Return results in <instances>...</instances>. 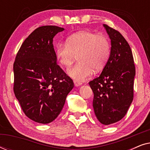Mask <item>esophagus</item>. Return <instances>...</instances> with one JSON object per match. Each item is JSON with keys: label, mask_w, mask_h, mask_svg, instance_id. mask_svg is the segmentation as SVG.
Here are the masks:
<instances>
[{"label": "esophagus", "mask_w": 150, "mask_h": 150, "mask_svg": "<svg viewBox=\"0 0 150 150\" xmlns=\"http://www.w3.org/2000/svg\"><path fill=\"white\" fill-rule=\"evenodd\" d=\"M74 83L75 87H80V86L82 85V83L81 82L78 81H74Z\"/></svg>", "instance_id": "esophagus-1"}]
</instances>
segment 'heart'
Listing matches in <instances>:
<instances>
[{"instance_id": "b5f03b06", "label": "heart", "mask_w": 150, "mask_h": 150, "mask_svg": "<svg viewBox=\"0 0 150 150\" xmlns=\"http://www.w3.org/2000/svg\"><path fill=\"white\" fill-rule=\"evenodd\" d=\"M110 42L107 37L88 30L78 32L59 43L55 48V54L63 66L70 65L76 59L79 61L67 69L69 76L77 81H84L93 72L104 67L110 55Z\"/></svg>"}]
</instances>
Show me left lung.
I'll return each instance as SVG.
<instances>
[{
    "mask_svg": "<svg viewBox=\"0 0 150 150\" xmlns=\"http://www.w3.org/2000/svg\"><path fill=\"white\" fill-rule=\"evenodd\" d=\"M110 40L109 58L99 77L89 84L93 92V107L104 125L125 116L133 100L135 66L128 43L117 30L103 24Z\"/></svg>",
    "mask_w": 150,
    "mask_h": 150,
    "instance_id": "8db88e82",
    "label": "left lung"
}]
</instances>
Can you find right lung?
<instances>
[{
	"mask_svg": "<svg viewBox=\"0 0 150 150\" xmlns=\"http://www.w3.org/2000/svg\"><path fill=\"white\" fill-rule=\"evenodd\" d=\"M64 28L43 26L22 44L13 63V91L24 114L40 124H48L63 109L74 83L57 64L53 38Z\"/></svg>",
	"mask_w": 150,
	"mask_h": 150,
	"instance_id": "right-lung-1",
	"label": "right lung"
}]
</instances>
